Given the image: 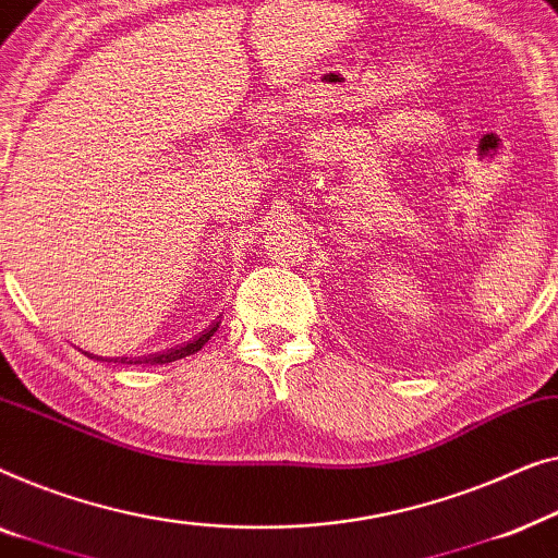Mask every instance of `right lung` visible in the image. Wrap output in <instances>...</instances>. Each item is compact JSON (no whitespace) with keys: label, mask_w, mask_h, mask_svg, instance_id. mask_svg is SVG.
Returning <instances> with one entry per match:
<instances>
[{"label":"right lung","mask_w":558,"mask_h":558,"mask_svg":"<svg viewBox=\"0 0 558 558\" xmlns=\"http://www.w3.org/2000/svg\"><path fill=\"white\" fill-rule=\"evenodd\" d=\"M219 324H222V318H217L215 324H211L209 328H204L199 336H194L192 341L182 343V347H171L167 351H159V354H148V356H141V359H121V364H169V361L190 356V354H194V351H199L204 343L211 339V336H215Z\"/></svg>","instance_id":"1"}]
</instances>
